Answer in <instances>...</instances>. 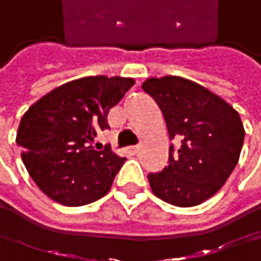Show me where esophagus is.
<instances>
[{"mask_svg":"<svg viewBox=\"0 0 261 261\" xmlns=\"http://www.w3.org/2000/svg\"><path fill=\"white\" fill-rule=\"evenodd\" d=\"M140 147H141L140 144H137V146H130V147H129V152H130V153H137V152L140 150Z\"/></svg>","mask_w":261,"mask_h":261,"instance_id":"esophagus-1","label":"esophagus"}]
</instances>
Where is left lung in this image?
I'll return each mask as SVG.
<instances>
[{"label":"left lung","mask_w":261,"mask_h":261,"mask_svg":"<svg viewBox=\"0 0 261 261\" xmlns=\"http://www.w3.org/2000/svg\"><path fill=\"white\" fill-rule=\"evenodd\" d=\"M141 89L160 108L169 138V166L149 174L152 192L174 206H197L217 194L239 163L245 129L239 112L209 89L181 78H149Z\"/></svg>","instance_id":"1"}]
</instances>
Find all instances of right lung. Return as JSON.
Wrapping results in <instances>:
<instances>
[{"label": "right lung", "instance_id": "right-lung-1", "mask_svg": "<svg viewBox=\"0 0 261 261\" xmlns=\"http://www.w3.org/2000/svg\"><path fill=\"white\" fill-rule=\"evenodd\" d=\"M132 78L105 75L66 83L21 118L16 144L37 186L54 201L83 206L105 197L126 158L92 143L109 127L108 114L132 87Z\"/></svg>", "mask_w": 261, "mask_h": 261}]
</instances>
